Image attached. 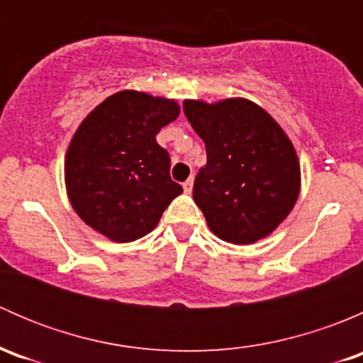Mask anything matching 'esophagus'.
Here are the masks:
<instances>
[{"label": "esophagus", "instance_id": "esophagus-1", "mask_svg": "<svg viewBox=\"0 0 363 363\" xmlns=\"http://www.w3.org/2000/svg\"><path fill=\"white\" fill-rule=\"evenodd\" d=\"M182 188H184V193H188V195H189V193L193 191V177H189L188 181H186L184 184H182Z\"/></svg>", "mask_w": 363, "mask_h": 363}]
</instances>
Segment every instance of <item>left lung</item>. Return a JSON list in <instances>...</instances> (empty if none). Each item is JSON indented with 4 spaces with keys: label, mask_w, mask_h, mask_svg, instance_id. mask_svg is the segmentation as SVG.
Here are the masks:
<instances>
[{
    "label": "left lung",
    "mask_w": 363,
    "mask_h": 363,
    "mask_svg": "<svg viewBox=\"0 0 363 363\" xmlns=\"http://www.w3.org/2000/svg\"><path fill=\"white\" fill-rule=\"evenodd\" d=\"M207 151L193 200L214 235L255 244L286 219L300 195V163L286 131L247 98L184 100Z\"/></svg>",
    "instance_id": "obj_1"
}]
</instances>
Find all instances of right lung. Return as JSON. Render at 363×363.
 Returning a JSON list of instances; mask_svg holds the SVG:
<instances>
[{
	"label": "right lung",
	"mask_w": 363,
	"mask_h": 363,
	"mask_svg": "<svg viewBox=\"0 0 363 363\" xmlns=\"http://www.w3.org/2000/svg\"><path fill=\"white\" fill-rule=\"evenodd\" d=\"M179 104L144 91L105 98L73 133L65 156V184L73 211L112 242L151 233L182 188L170 179V158L156 142L177 119Z\"/></svg>",
	"instance_id": "add662e5"
}]
</instances>
